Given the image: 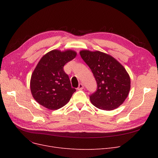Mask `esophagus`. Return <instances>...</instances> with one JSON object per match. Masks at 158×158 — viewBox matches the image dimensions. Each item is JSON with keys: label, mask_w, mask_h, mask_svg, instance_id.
Returning <instances> with one entry per match:
<instances>
[{"label": "esophagus", "mask_w": 158, "mask_h": 158, "mask_svg": "<svg viewBox=\"0 0 158 158\" xmlns=\"http://www.w3.org/2000/svg\"><path fill=\"white\" fill-rule=\"evenodd\" d=\"M83 88H84L83 85H82V83H80V84L79 85V86H78V88H77V89H78V90H81V89H82Z\"/></svg>", "instance_id": "obj_1"}]
</instances>
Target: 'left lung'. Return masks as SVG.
I'll return each instance as SVG.
<instances>
[{"instance_id": "8db88e82", "label": "left lung", "mask_w": 158, "mask_h": 158, "mask_svg": "<svg viewBox=\"0 0 158 158\" xmlns=\"http://www.w3.org/2000/svg\"><path fill=\"white\" fill-rule=\"evenodd\" d=\"M82 59L90 68L97 81V91L89 96L97 108L110 111L125 101L131 88L129 75L113 57L101 51H80Z\"/></svg>"}]
</instances>
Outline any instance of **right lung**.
Instances as JSON below:
<instances>
[{
	"label": "right lung",
	"mask_w": 158,
	"mask_h": 158,
	"mask_svg": "<svg viewBox=\"0 0 158 158\" xmlns=\"http://www.w3.org/2000/svg\"><path fill=\"white\" fill-rule=\"evenodd\" d=\"M77 52L72 50H52L41 58L33 71L30 88L35 101L46 108L56 110L67 104L76 92L69 76L63 70L66 63Z\"/></svg>",
	"instance_id": "1"
}]
</instances>
